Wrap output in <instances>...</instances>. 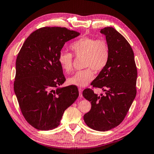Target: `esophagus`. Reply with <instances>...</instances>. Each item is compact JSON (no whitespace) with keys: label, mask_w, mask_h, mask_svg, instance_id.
<instances>
[{"label":"esophagus","mask_w":154,"mask_h":154,"mask_svg":"<svg viewBox=\"0 0 154 154\" xmlns=\"http://www.w3.org/2000/svg\"><path fill=\"white\" fill-rule=\"evenodd\" d=\"M78 90H79V94H80V96L82 97L83 96H82V88H79Z\"/></svg>","instance_id":"34e87169"}]
</instances>
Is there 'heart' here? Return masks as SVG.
Instances as JSON below:
<instances>
[{"mask_svg":"<svg viewBox=\"0 0 154 154\" xmlns=\"http://www.w3.org/2000/svg\"><path fill=\"white\" fill-rule=\"evenodd\" d=\"M70 48L77 57H84L83 67L68 79L69 84L79 87L87 86L94 78L95 72H100L106 67L110 58V49L106 41L90 37H83L72 42ZM58 60L63 71L69 73L72 70L73 56L67 51H61Z\"/></svg>","mask_w":154,"mask_h":154,"instance_id":"b5f03b06","label":"heart"}]
</instances>
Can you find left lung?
<instances>
[{"mask_svg":"<svg viewBox=\"0 0 154 154\" xmlns=\"http://www.w3.org/2000/svg\"><path fill=\"white\" fill-rule=\"evenodd\" d=\"M110 49L106 67L91 83L105 94L98 96L86 88L83 96L91 103L83 116L85 123L97 131H107L122 123L136 96L137 72L131 46L125 37L112 27L101 29Z\"/></svg>","mask_w":154,"mask_h":154,"instance_id":"obj_1","label":"left lung"}]
</instances>
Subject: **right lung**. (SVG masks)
<instances>
[{
  "mask_svg": "<svg viewBox=\"0 0 154 154\" xmlns=\"http://www.w3.org/2000/svg\"><path fill=\"white\" fill-rule=\"evenodd\" d=\"M79 35L66 27H42L27 37L18 54L14 91L24 118L36 129L57 128L78 98L77 87H59L66 78L58 57L65 43Z\"/></svg>",
  "mask_w": 154,
  "mask_h": 154,
  "instance_id": "1",
  "label": "right lung"
}]
</instances>
